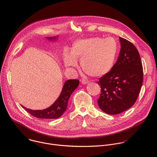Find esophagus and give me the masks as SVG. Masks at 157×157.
I'll return each instance as SVG.
<instances>
[{
    "instance_id": "obj_1",
    "label": "esophagus",
    "mask_w": 157,
    "mask_h": 157,
    "mask_svg": "<svg viewBox=\"0 0 157 157\" xmlns=\"http://www.w3.org/2000/svg\"><path fill=\"white\" fill-rule=\"evenodd\" d=\"M81 82H82L83 84H87V83L89 82V81L87 80V79H81Z\"/></svg>"
}]
</instances>
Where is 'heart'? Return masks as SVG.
<instances>
[{"instance_id":"heart-1","label":"heart","mask_w":157,"mask_h":157,"mask_svg":"<svg viewBox=\"0 0 157 157\" xmlns=\"http://www.w3.org/2000/svg\"><path fill=\"white\" fill-rule=\"evenodd\" d=\"M119 50L117 41L112 37H92L76 41L71 54L65 52L64 63L67 67L77 64L76 59L80 58L83 71L92 76H102L113 68Z\"/></svg>"}]
</instances>
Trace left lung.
<instances>
[{
	"label": "left lung",
	"instance_id": "left-lung-1",
	"mask_svg": "<svg viewBox=\"0 0 157 157\" xmlns=\"http://www.w3.org/2000/svg\"><path fill=\"white\" fill-rule=\"evenodd\" d=\"M121 50L111 70L97 82L101 94L97 103L105 113L120 114L136 102L143 82V68L138 51L128 40L119 37Z\"/></svg>",
	"mask_w": 157,
	"mask_h": 157
}]
</instances>
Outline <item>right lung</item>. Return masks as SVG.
Masks as SVG:
<instances>
[{"label": "right lung", "mask_w": 157, "mask_h": 157, "mask_svg": "<svg viewBox=\"0 0 157 157\" xmlns=\"http://www.w3.org/2000/svg\"><path fill=\"white\" fill-rule=\"evenodd\" d=\"M49 40H55L56 37H48ZM79 84L78 79L67 80L62 88V90L57 100L49 108L43 110H31L24 108L32 116L39 119H57L66 111L68 101L73 92Z\"/></svg>", "instance_id": "right-lung-1"}]
</instances>
